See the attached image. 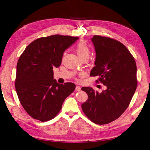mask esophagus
<instances>
[{"label": "esophagus", "instance_id": "34e87169", "mask_svg": "<svg viewBox=\"0 0 150 150\" xmlns=\"http://www.w3.org/2000/svg\"><path fill=\"white\" fill-rule=\"evenodd\" d=\"M81 90V87L80 86H78V85H77V86L76 87V90L77 91H79Z\"/></svg>", "mask_w": 150, "mask_h": 150}]
</instances>
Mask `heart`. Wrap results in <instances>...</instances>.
Returning a JSON list of instances; mask_svg holds the SVG:
<instances>
[{"mask_svg": "<svg viewBox=\"0 0 150 150\" xmlns=\"http://www.w3.org/2000/svg\"><path fill=\"white\" fill-rule=\"evenodd\" d=\"M76 51L79 55V57L82 59L84 58H88L90 51V49L84 41H80L77 42L76 45Z\"/></svg>", "mask_w": 150, "mask_h": 150, "instance_id": "heart-1", "label": "heart"}]
</instances>
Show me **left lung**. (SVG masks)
<instances>
[{"mask_svg": "<svg viewBox=\"0 0 150 150\" xmlns=\"http://www.w3.org/2000/svg\"><path fill=\"white\" fill-rule=\"evenodd\" d=\"M91 41L96 56L90 76H99L96 82L106 89L99 93L82 87L88 99L81 106L89 120L101 125L115 120L128 108L137 86V67L129 50L118 40L94 35Z\"/></svg>", "mask_w": 150, "mask_h": 150, "instance_id": "obj_1", "label": "left lung"}]
</instances>
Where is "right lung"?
Instances as JSON below:
<instances>
[{
  "label": "right lung",
  "mask_w": 150,
  "mask_h": 150,
  "mask_svg": "<svg viewBox=\"0 0 150 150\" xmlns=\"http://www.w3.org/2000/svg\"><path fill=\"white\" fill-rule=\"evenodd\" d=\"M78 39L61 35L41 37L19 57L15 88L21 105L33 118L42 122L53 119L74 91V83L60 84L54 79L53 68L60 67L64 51Z\"/></svg>",
  "instance_id": "right-lung-1"
}]
</instances>
